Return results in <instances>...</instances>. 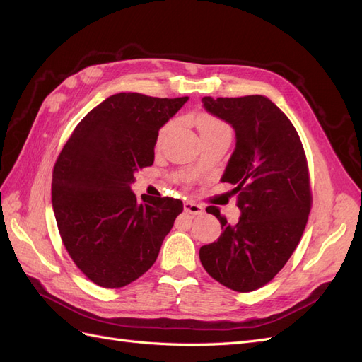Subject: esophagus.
Returning a JSON list of instances; mask_svg holds the SVG:
<instances>
[{
	"label": "esophagus",
	"instance_id": "obj_1",
	"mask_svg": "<svg viewBox=\"0 0 362 362\" xmlns=\"http://www.w3.org/2000/svg\"><path fill=\"white\" fill-rule=\"evenodd\" d=\"M184 210L187 211V213H190V214H202V213H204L202 205L194 204V202H192V201L184 202Z\"/></svg>",
	"mask_w": 362,
	"mask_h": 362
}]
</instances>
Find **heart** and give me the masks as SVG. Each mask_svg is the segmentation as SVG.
Listing matches in <instances>:
<instances>
[{"instance_id": "obj_1", "label": "heart", "mask_w": 362, "mask_h": 362, "mask_svg": "<svg viewBox=\"0 0 362 362\" xmlns=\"http://www.w3.org/2000/svg\"><path fill=\"white\" fill-rule=\"evenodd\" d=\"M194 125H196V128H198V131H199L201 139L210 137V136L218 133V131L228 129V127L222 122L221 119H217L216 116L208 115V113H201V115L196 116V117H194ZM170 129H172V122L164 125V127L160 129L158 141H163L164 139H166V136L170 133Z\"/></svg>"}]
</instances>
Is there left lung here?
Returning <instances> with one entry per match:
<instances>
[{
    "label": "left lung",
    "instance_id": "left-lung-1",
    "mask_svg": "<svg viewBox=\"0 0 362 362\" xmlns=\"http://www.w3.org/2000/svg\"><path fill=\"white\" fill-rule=\"evenodd\" d=\"M202 103L235 129L222 182L235 185L242 216L231 226L217 206H208L223 233L201 247L199 258L222 286L254 291L278 275L300 242L313 204L308 163L298 131L269 98L205 96Z\"/></svg>",
    "mask_w": 362,
    "mask_h": 362
}]
</instances>
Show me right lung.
Instances as JSON below:
<instances>
[{"label": "right lung", "instance_id": "add662e5", "mask_svg": "<svg viewBox=\"0 0 362 362\" xmlns=\"http://www.w3.org/2000/svg\"><path fill=\"white\" fill-rule=\"evenodd\" d=\"M182 98L116 93L75 127L52 170V208L69 257L96 286L120 288L154 264L182 202L131 192Z\"/></svg>", "mask_w": 362, "mask_h": 362}]
</instances>
